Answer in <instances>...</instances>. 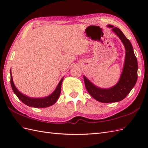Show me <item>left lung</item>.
<instances>
[{"label":"left lung","instance_id":"1","mask_svg":"<svg viewBox=\"0 0 148 148\" xmlns=\"http://www.w3.org/2000/svg\"><path fill=\"white\" fill-rule=\"evenodd\" d=\"M113 32L118 36L125 49V57L122 72L119 82L109 88H101L96 86L84 75L85 87L94 99L104 103L119 102L123 100L135 86L138 78V62L130 41L122 31L113 25H108Z\"/></svg>","mask_w":148,"mask_h":148}]
</instances>
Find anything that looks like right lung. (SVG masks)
<instances>
[{"label":"right lung","instance_id":"right-lung-1","mask_svg":"<svg viewBox=\"0 0 148 148\" xmlns=\"http://www.w3.org/2000/svg\"><path fill=\"white\" fill-rule=\"evenodd\" d=\"M64 77L60 79L55 90L50 95L44 97H30L23 95V93H21L18 90V89L15 86L14 83H13L10 70V84L13 92H14L16 96L18 97V99L22 102H23L25 104L31 107H36V108H44V107L51 106L55 104L60 96L61 86L62 82L64 80Z\"/></svg>","mask_w":148,"mask_h":148}]
</instances>
